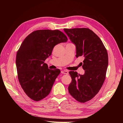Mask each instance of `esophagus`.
I'll return each instance as SVG.
<instances>
[{
  "label": "esophagus",
  "mask_w": 123,
  "mask_h": 123,
  "mask_svg": "<svg viewBox=\"0 0 123 123\" xmlns=\"http://www.w3.org/2000/svg\"><path fill=\"white\" fill-rule=\"evenodd\" d=\"M61 73L62 74H68L69 72L67 70H62L61 71Z\"/></svg>",
  "instance_id": "34e87169"
}]
</instances>
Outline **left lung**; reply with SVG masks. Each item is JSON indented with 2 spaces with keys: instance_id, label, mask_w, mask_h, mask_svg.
Instances as JSON below:
<instances>
[{
  "instance_id": "left-lung-1",
  "label": "left lung",
  "mask_w": 123,
  "mask_h": 123,
  "mask_svg": "<svg viewBox=\"0 0 123 123\" xmlns=\"http://www.w3.org/2000/svg\"><path fill=\"white\" fill-rule=\"evenodd\" d=\"M76 47V57H84L83 75L70 71L68 91L78 102L85 103L97 94L105 81L108 65L107 51L99 37L88 28L64 29Z\"/></svg>"
}]
</instances>
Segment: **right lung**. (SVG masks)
Returning a JSON list of instances; mask_svg holds the SVG:
<instances>
[{
  "label": "right lung",
  "mask_w": 123,
  "mask_h": 123,
  "mask_svg": "<svg viewBox=\"0 0 123 123\" xmlns=\"http://www.w3.org/2000/svg\"><path fill=\"white\" fill-rule=\"evenodd\" d=\"M59 30H40L27 36L17 51L16 65L21 88L31 99L39 101L49 95L59 69L48 68L44 62L56 44L67 42Z\"/></svg>",
  "instance_id": "1"
}]
</instances>
